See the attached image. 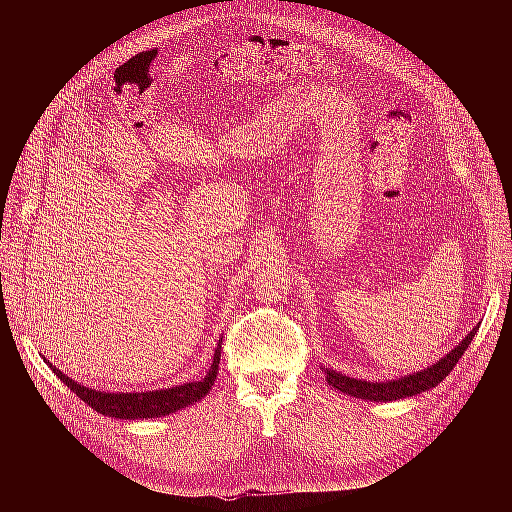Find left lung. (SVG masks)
Wrapping results in <instances>:
<instances>
[{"label": "left lung", "mask_w": 512, "mask_h": 512, "mask_svg": "<svg viewBox=\"0 0 512 512\" xmlns=\"http://www.w3.org/2000/svg\"><path fill=\"white\" fill-rule=\"evenodd\" d=\"M479 326H475L459 344H456L450 353H446L438 363L429 365L417 373H409L402 375V378L396 380H386V382H367V380H357V378H348V375L334 371L330 367H321V371L326 373V382L355 398H363V400H371V402H388V400H400L407 396H415L421 394L429 388H436L446 375L452 371V367L459 363V359L463 357V353L469 348L473 336L477 334Z\"/></svg>", "instance_id": "8db88e82"}]
</instances>
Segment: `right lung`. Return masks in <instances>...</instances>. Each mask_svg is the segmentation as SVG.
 <instances>
[{"instance_id": "1", "label": "right lung", "mask_w": 512, "mask_h": 512, "mask_svg": "<svg viewBox=\"0 0 512 512\" xmlns=\"http://www.w3.org/2000/svg\"><path fill=\"white\" fill-rule=\"evenodd\" d=\"M220 351H222V344H218V348H215L213 363L205 373V378H201L199 382H186L180 386H172L164 390H147V392H101V390L74 382L56 365L49 363L45 357L43 361L80 400H85L87 405L97 413L105 417H114V419H155V417H166L191 407L203 396L209 394L215 378H218Z\"/></svg>"}]
</instances>
